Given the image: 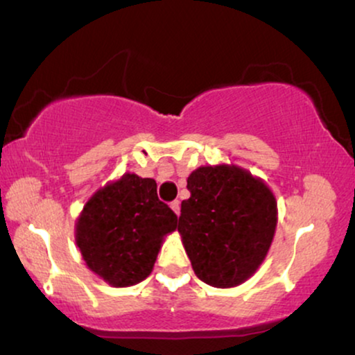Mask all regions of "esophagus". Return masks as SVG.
<instances>
[{"label": "esophagus", "instance_id": "34e87169", "mask_svg": "<svg viewBox=\"0 0 355 355\" xmlns=\"http://www.w3.org/2000/svg\"><path fill=\"white\" fill-rule=\"evenodd\" d=\"M171 209L174 210V214H176V215L181 214V202H179V200H173V202H171Z\"/></svg>", "mask_w": 355, "mask_h": 355}]
</instances>
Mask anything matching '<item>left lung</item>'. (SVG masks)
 <instances>
[{
	"instance_id": "8db88e82",
	"label": "left lung",
	"mask_w": 355,
	"mask_h": 355,
	"mask_svg": "<svg viewBox=\"0 0 355 355\" xmlns=\"http://www.w3.org/2000/svg\"><path fill=\"white\" fill-rule=\"evenodd\" d=\"M178 232L202 282L234 287L254 274L268 254L277 204L259 179L236 166H204L187 178Z\"/></svg>"
}]
</instances>
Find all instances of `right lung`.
<instances>
[{
	"label": "right lung",
	"mask_w": 355,
	"mask_h": 355,
	"mask_svg": "<svg viewBox=\"0 0 355 355\" xmlns=\"http://www.w3.org/2000/svg\"><path fill=\"white\" fill-rule=\"evenodd\" d=\"M176 227L178 215L158 199L155 179L123 174L85 205L76 245L93 272L128 287L148 277L163 236Z\"/></svg>",
	"instance_id": "obj_1"
}]
</instances>
